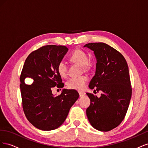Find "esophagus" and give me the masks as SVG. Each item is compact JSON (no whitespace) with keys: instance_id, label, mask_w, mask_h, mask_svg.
<instances>
[{"instance_id":"34e87169","label":"esophagus","mask_w":148,"mask_h":148,"mask_svg":"<svg viewBox=\"0 0 148 148\" xmlns=\"http://www.w3.org/2000/svg\"><path fill=\"white\" fill-rule=\"evenodd\" d=\"M78 93H79L80 97H82L85 95V92H83V91H78Z\"/></svg>"}]
</instances>
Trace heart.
<instances>
[{
  "mask_svg": "<svg viewBox=\"0 0 148 148\" xmlns=\"http://www.w3.org/2000/svg\"><path fill=\"white\" fill-rule=\"evenodd\" d=\"M70 59L80 65H82L83 69L86 70L89 69L91 64L88 62V57L87 53L81 49H77L71 53ZM57 73L62 78H65L67 75V66L64 61L59 62L57 66ZM88 82V77L86 76H81L78 77H73L70 78L66 83L69 88L73 89L81 90L83 89Z\"/></svg>",
  "mask_w": 148,
  "mask_h": 148,
  "instance_id": "heart-1",
  "label": "heart"
}]
</instances>
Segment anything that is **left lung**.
Wrapping results in <instances>:
<instances>
[{"label":"left lung","instance_id":"obj_1","mask_svg":"<svg viewBox=\"0 0 148 148\" xmlns=\"http://www.w3.org/2000/svg\"><path fill=\"white\" fill-rule=\"evenodd\" d=\"M84 47L93 51L97 60L89 87L102 92L100 97L86 93L91 101L87 117L94 128L108 132L121 123L128 108L132 88L128 65L122 53L106 43H88Z\"/></svg>","mask_w":148,"mask_h":148}]
</instances>
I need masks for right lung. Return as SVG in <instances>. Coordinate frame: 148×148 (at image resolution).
Wrapping results in <instances>:
<instances>
[{"label":"right lung","instance_id":"right-lung-1","mask_svg":"<svg viewBox=\"0 0 148 148\" xmlns=\"http://www.w3.org/2000/svg\"><path fill=\"white\" fill-rule=\"evenodd\" d=\"M65 46L47 45L33 51L26 58L20 77L22 106L26 119L44 131L55 130L64 122L71 107L79 97L75 89L52 95V88H63L57 66L68 51ZM26 77L33 79L26 85Z\"/></svg>","mask_w":148,"mask_h":148}]
</instances>
